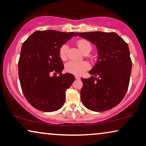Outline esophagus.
Instances as JSON below:
<instances>
[{"label":"esophagus","mask_w":146,"mask_h":146,"mask_svg":"<svg viewBox=\"0 0 146 146\" xmlns=\"http://www.w3.org/2000/svg\"><path fill=\"white\" fill-rule=\"evenodd\" d=\"M75 78L76 80H80V77L78 76H75Z\"/></svg>","instance_id":"1"}]
</instances>
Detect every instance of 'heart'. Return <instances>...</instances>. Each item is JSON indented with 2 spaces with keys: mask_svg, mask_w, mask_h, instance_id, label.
<instances>
[{
  "mask_svg": "<svg viewBox=\"0 0 146 146\" xmlns=\"http://www.w3.org/2000/svg\"><path fill=\"white\" fill-rule=\"evenodd\" d=\"M77 45L82 52L86 50L88 48H90L91 44L88 41L84 39H80L77 41ZM68 51V45L67 43L63 44L60 47L58 54L59 57L62 60L64 61L67 59ZM90 68V65L87 62H75L70 61L66 63L65 66V70L66 72L77 76H80L87 71Z\"/></svg>",
  "mask_w": 146,
  "mask_h": 146,
  "instance_id": "b5f03b06",
  "label": "heart"
}]
</instances>
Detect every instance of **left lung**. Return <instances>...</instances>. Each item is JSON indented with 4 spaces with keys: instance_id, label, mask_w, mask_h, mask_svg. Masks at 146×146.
I'll return each instance as SVG.
<instances>
[{
    "instance_id": "8db88e82",
    "label": "left lung",
    "mask_w": 146,
    "mask_h": 146,
    "mask_svg": "<svg viewBox=\"0 0 146 146\" xmlns=\"http://www.w3.org/2000/svg\"><path fill=\"white\" fill-rule=\"evenodd\" d=\"M96 46L98 58L89 72L92 76L82 78L81 100L94 111L110 110L121 102L128 89L132 62L127 44L115 33H77Z\"/></svg>"
}]
</instances>
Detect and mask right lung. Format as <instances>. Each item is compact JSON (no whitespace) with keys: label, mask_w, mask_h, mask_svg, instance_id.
I'll list each match as a JSON object with an SVG mask.
<instances>
[{"label":"right lung","mask_w":146,"mask_h":146,"mask_svg":"<svg viewBox=\"0 0 146 146\" xmlns=\"http://www.w3.org/2000/svg\"><path fill=\"white\" fill-rule=\"evenodd\" d=\"M74 36L72 32L37 31L23 44L18 64L21 86L27 101L40 111L61 108L66 91L75 80L71 74H62L64 65L58 54L60 47ZM56 73L58 77L51 76Z\"/></svg>","instance_id":"1"}]
</instances>
